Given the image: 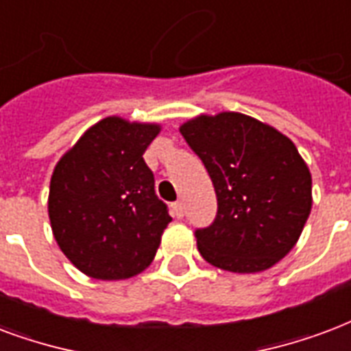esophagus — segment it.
<instances>
[{"instance_id":"1","label":"esophagus","mask_w":351,"mask_h":351,"mask_svg":"<svg viewBox=\"0 0 351 351\" xmlns=\"http://www.w3.org/2000/svg\"><path fill=\"white\" fill-rule=\"evenodd\" d=\"M173 213H175L178 219L184 217V202H182V200H176L175 204H173Z\"/></svg>"}]
</instances>
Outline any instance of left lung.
Here are the masks:
<instances>
[{
  "label": "left lung",
  "mask_w": 351,
  "mask_h": 351,
  "mask_svg": "<svg viewBox=\"0 0 351 351\" xmlns=\"http://www.w3.org/2000/svg\"><path fill=\"white\" fill-rule=\"evenodd\" d=\"M208 169L217 217L195 232L200 256L239 274L271 269L311 213V173L285 134L239 112L200 114L180 127Z\"/></svg>",
  "instance_id": "left-lung-1"
}]
</instances>
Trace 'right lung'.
<instances>
[{"label": "right lung", "instance_id": "right-lung-1", "mask_svg": "<svg viewBox=\"0 0 351 351\" xmlns=\"http://www.w3.org/2000/svg\"><path fill=\"white\" fill-rule=\"evenodd\" d=\"M158 123L104 117L55 165L47 211L64 256L95 280H128L152 263L171 223L143 152Z\"/></svg>", "mask_w": 351, "mask_h": 351}]
</instances>
